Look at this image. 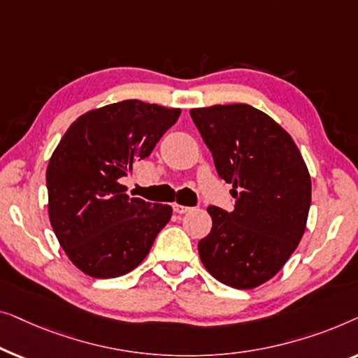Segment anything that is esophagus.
Instances as JSON below:
<instances>
[{
	"mask_svg": "<svg viewBox=\"0 0 358 358\" xmlns=\"http://www.w3.org/2000/svg\"><path fill=\"white\" fill-rule=\"evenodd\" d=\"M172 208H173V213H177V214H186V213H189V210H191V208H188V206H181V204H177V203H175Z\"/></svg>",
	"mask_w": 358,
	"mask_h": 358,
	"instance_id": "esophagus-1",
	"label": "esophagus"
}]
</instances>
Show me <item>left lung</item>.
<instances>
[{
  "label": "left lung",
  "instance_id": "left-lung-1",
  "mask_svg": "<svg viewBox=\"0 0 358 358\" xmlns=\"http://www.w3.org/2000/svg\"><path fill=\"white\" fill-rule=\"evenodd\" d=\"M219 177L234 185L231 213L209 206L199 258L215 279L253 289L278 274L305 231L311 180L299 148L273 118L246 103L189 112Z\"/></svg>",
  "mask_w": 358,
  "mask_h": 358
}]
</instances>
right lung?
Returning a JSON list of instances; mask_svg holds the SVG:
<instances>
[{"label":"right lung","instance_id":"obj_1","mask_svg":"<svg viewBox=\"0 0 358 358\" xmlns=\"http://www.w3.org/2000/svg\"><path fill=\"white\" fill-rule=\"evenodd\" d=\"M141 100H123L79 117L47 169L48 214L68 258L92 278L133 271L172 217L167 204L124 194L120 178L150 155L180 117Z\"/></svg>","mask_w":358,"mask_h":358}]
</instances>
